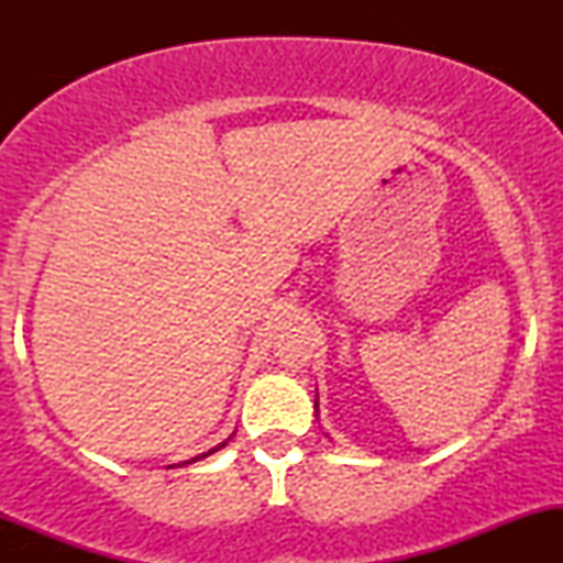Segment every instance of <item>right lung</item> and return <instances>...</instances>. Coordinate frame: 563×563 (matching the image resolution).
Segmentation results:
<instances>
[{"label":"right lung","instance_id":"right-lung-1","mask_svg":"<svg viewBox=\"0 0 563 563\" xmlns=\"http://www.w3.org/2000/svg\"><path fill=\"white\" fill-rule=\"evenodd\" d=\"M211 452H214V450H209V452H206V455H211ZM206 455H200V457H206ZM196 461H198V457H196Z\"/></svg>","mask_w":563,"mask_h":563}]
</instances>
